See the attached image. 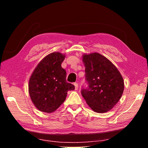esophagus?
I'll return each instance as SVG.
<instances>
[{"label":"esophagus","instance_id":"esophagus-1","mask_svg":"<svg viewBox=\"0 0 148 148\" xmlns=\"http://www.w3.org/2000/svg\"><path fill=\"white\" fill-rule=\"evenodd\" d=\"M74 86L75 87V90H77V89H78V84L77 83H74Z\"/></svg>","mask_w":148,"mask_h":148}]
</instances>
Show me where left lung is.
<instances>
[{
	"label": "left lung",
	"instance_id": "8db88e82",
	"mask_svg": "<svg viewBox=\"0 0 148 148\" xmlns=\"http://www.w3.org/2000/svg\"><path fill=\"white\" fill-rule=\"evenodd\" d=\"M82 60L88 87L82 89V95L95 112L112 110L123 92L121 74L111 61L99 53L84 54Z\"/></svg>",
	"mask_w": 148,
	"mask_h": 148
}]
</instances>
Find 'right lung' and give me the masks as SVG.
I'll return each mask as SVG.
<instances>
[{"instance_id":"1","label":"right lung","mask_w":148,"mask_h":148,"mask_svg":"<svg viewBox=\"0 0 148 148\" xmlns=\"http://www.w3.org/2000/svg\"><path fill=\"white\" fill-rule=\"evenodd\" d=\"M65 56L59 52L47 55L39 62L30 77L29 92L37 109L52 113L63 103L67 92L74 89L66 82V72L61 67Z\"/></svg>"}]
</instances>
